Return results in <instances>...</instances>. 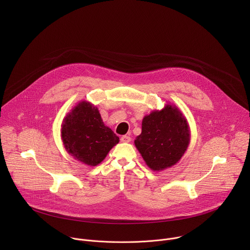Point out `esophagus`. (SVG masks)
<instances>
[{
  "label": "esophagus",
  "mask_w": 250,
  "mask_h": 250,
  "mask_svg": "<svg viewBox=\"0 0 250 250\" xmlns=\"http://www.w3.org/2000/svg\"><path fill=\"white\" fill-rule=\"evenodd\" d=\"M130 137L128 136V135H123L122 137H121V141L122 142H125V144H127V142H130Z\"/></svg>",
  "instance_id": "obj_1"
}]
</instances>
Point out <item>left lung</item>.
I'll return each mask as SVG.
<instances>
[{"label":"left lung","instance_id":"1","mask_svg":"<svg viewBox=\"0 0 250 250\" xmlns=\"http://www.w3.org/2000/svg\"><path fill=\"white\" fill-rule=\"evenodd\" d=\"M190 127L185 116L174 104H166L142 120L141 133L134 145L146 165L162 171L175 165L190 144Z\"/></svg>","mask_w":250,"mask_h":250}]
</instances>
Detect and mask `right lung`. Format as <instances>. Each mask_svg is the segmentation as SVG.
Segmentation results:
<instances>
[{"label": "right lung", "mask_w": 250, "mask_h": 250, "mask_svg": "<svg viewBox=\"0 0 250 250\" xmlns=\"http://www.w3.org/2000/svg\"><path fill=\"white\" fill-rule=\"evenodd\" d=\"M61 138L66 151L89 166L100 164L120 138L104 125L96 105L79 102L63 119Z\"/></svg>", "instance_id": "obj_1"}]
</instances>
